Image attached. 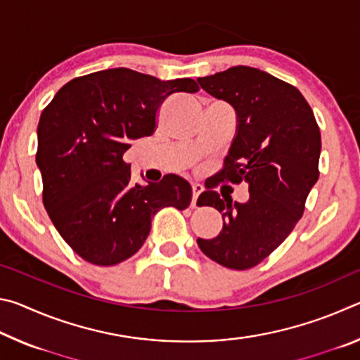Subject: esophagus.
Listing matches in <instances>:
<instances>
[{"mask_svg":"<svg viewBox=\"0 0 360 360\" xmlns=\"http://www.w3.org/2000/svg\"><path fill=\"white\" fill-rule=\"evenodd\" d=\"M205 191V187L202 184H198V182H193L192 184V192H193V197H192V206H197V200H198V195Z\"/></svg>","mask_w":360,"mask_h":360,"instance_id":"esophagus-1","label":"esophagus"}]
</instances>
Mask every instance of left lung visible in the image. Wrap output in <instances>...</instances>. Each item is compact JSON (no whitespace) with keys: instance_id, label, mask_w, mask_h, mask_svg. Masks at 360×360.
<instances>
[{"instance_id":"1","label":"left lung","mask_w":360,"mask_h":360,"mask_svg":"<svg viewBox=\"0 0 360 360\" xmlns=\"http://www.w3.org/2000/svg\"><path fill=\"white\" fill-rule=\"evenodd\" d=\"M197 81L236 112V135L222 172L197 202L214 206L224 227L216 238L197 243L217 264L248 270L275 251L300 221L319 179L321 131L303 95L265 71L240 65ZM221 180L248 181V202L221 199L212 191Z\"/></svg>"}]
</instances>
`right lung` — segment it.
Listing matches in <instances>:
<instances>
[{"mask_svg": "<svg viewBox=\"0 0 360 360\" xmlns=\"http://www.w3.org/2000/svg\"><path fill=\"white\" fill-rule=\"evenodd\" d=\"M195 94L193 79L160 81L129 68L96 71L65 84L38 125L36 165L42 203L72 251L109 266L144 245L150 221L165 206L186 210L192 187L178 174L139 186L124 154L150 136L169 95Z\"/></svg>", "mask_w": 360, "mask_h": 360, "instance_id": "right-lung-1", "label": "right lung"}]
</instances>
